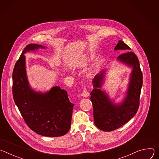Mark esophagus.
<instances>
[{
  "mask_svg": "<svg viewBox=\"0 0 159 159\" xmlns=\"http://www.w3.org/2000/svg\"><path fill=\"white\" fill-rule=\"evenodd\" d=\"M81 96H83V97H88L89 96V92L87 91V90L86 89H84L81 93Z\"/></svg>",
  "mask_w": 159,
  "mask_h": 159,
  "instance_id": "1",
  "label": "esophagus"
}]
</instances>
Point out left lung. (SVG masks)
I'll return each instance as SVG.
<instances>
[{"instance_id":"1","label":"left lung","mask_w":159,"mask_h":159,"mask_svg":"<svg viewBox=\"0 0 159 159\" xmlns=\"http://www.w3.org/2000/svg\"><path fill=\"white\" fill-rule=\"evenodd\" d=\"M130 49V47L122 40H119L114 48L115 50L126 51ZM117 60L133 67L124 101L117 105L111 101L106 93L100 89L105 70L97 74L93 78L94 89L90 93L95 125L98 128L105 131H114L125 125L136 114L139 105L143 74L138 59L134 52L128 51L118 56Z\"/></svg>"}]
</instances>
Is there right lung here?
Wrapping results in <instances>:
<instances>
[{
	"label": "right lung",
	"mask_w": 159,
	"mask_h": 159,
	"mask_svg": "<svg viewBox=\"0 0 159 159\" xmlns=\"http://www.w3.org/2000/svg\"><path fill=\"white\" fill-rule=\"evenodd\" d=\"M39 48H45L41 45H28L16 62L12 73L13 98L31 130L44 136H61L70 129L74 104L69 101L67 92L59 86L52 87L43 93L31 89L24 54Z\"/></svg>",
	"instance_id": "1"
}]
</instances>
